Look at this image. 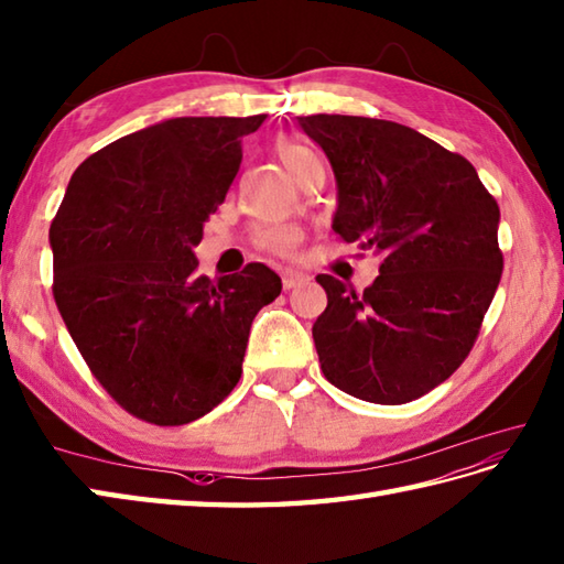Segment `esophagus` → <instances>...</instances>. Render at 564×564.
<instances>
[{
    "instance_id": "1",
    "label": "esophagus",
    "mask_w": 564,
    "mask_h": 564,
    "mask_svg": "<svg viewBox=\"0 0 564 564\" xmlns=\"http://www.w3.org/2000/svg\"><path fill=\"white\" fill-rule=\"evenodd\" d=\"M308 274H304V272H299V270H284L282 272V286L284 290H294V286H304V284H308Z\"/></svg>"
}]
</instances>
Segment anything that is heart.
Listing matches in <instances>:
<instances>
[{
	"instance_id": "heart-1",
	"label": "heart",
	"mask_w": 564,
	"mask_h": 564,
	"mask_svg": "<svg viewBox=\"0 0 564 564\" xmlns=\"http://www.w3.org/2000/svg\"><path fill=\"white\" fill-rule=\"evenodd\" d=\"M274 151H278L280 160L286 165V170H296V165L302 163V160L308 155V151L304 145L292 143V141H280L274 145ZM256 243L268 250L274 252V256H292L296 250V246L302 243V228L294 226V224H268V226H260L256 231Z\"/></svg>"
}]
</instances>
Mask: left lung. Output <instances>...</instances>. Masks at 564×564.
I'll return each mask as SVG.
<instances>
[{"mask_svg":"<svg viewBox=\"0 0 564 564\" xmlns=\"http://www.w3.org/2000/svg\"><path fill=\"white\" fill-rule=\"evenodd\" d=\"M338 182L333 231L382 256L365 292L333 274L312 328L330 384L372 404H406L473 350L503 256L499 204L467 158L394 121L299 117Z\"/></svg>","mask_w":564,"mask_h":564,"instance_id":"obj_1","label":"left lung"}]
</instances>
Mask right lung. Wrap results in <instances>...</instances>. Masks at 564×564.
<instances>
[{"label": "right lung", "mask_w": 564, "mask_h": 564, "mask_svg": "<svg viewBox=\"0 0 564 564\" xmlns=\"http://www.w3.org/2000/svg\"><path fill=\"white\" fill-rule=\"evenodd\" d=\"M256 117H182L89 155L51 224L53 296L89 372L131 416L182 426L234 392L250 324L282 282L250 262L197 278Z\"/></svg>", "instance_id": "add662e5"}]
</instances>
